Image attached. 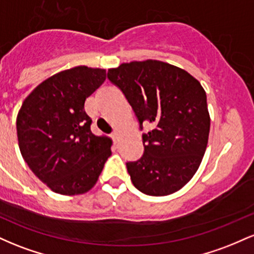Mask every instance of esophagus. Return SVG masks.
Returning <instances> with one entry per match:
<instances>
[{
	"instance_id": "esophagus-1",
	"label": "esophagus",
	"mask_w": 254,
	"mask_h": 254,
	"mask_svg": "<svg viewBox=\"0 0 254 254\" xmlns=\"http://www.w3.org/2000/svg\"><path fill=\"white\" fill-rule=\"evenodd\" d=\"M112 138H113V141L116 142V143H117V142H119V139H121V132H119V131H113L112 132Z\"/></svg>"
}]
</instances>
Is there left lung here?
<instances>
[{
	"instance_id": "left-lung-1",
	"label": "left lung",
	"mask_w": 254,
	"mask_h": 254,
	"mask_svg": "<svg viewBox=\"0 0 254 254\" xmlns=\"http://www.w3.org/2000/svg\"><path fill=\"white\" fill-rule=\"evenodd\" d=\"M132 107L143 133V156L127 162L133 186L149 196L179 191L194 176L205 153L210 116L205 90L191 74L166 62L147 60L109 69Z\"/></svg>"
}]
</instances>
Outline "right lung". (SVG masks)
I'll list each match as a JSON object with an SVG mask.
<instances>
[{
	"mask_svg": "<svg viewBox=\"0 0 254 254\" xmlns=\"http://www.w3.org/2000/svg\"><path fill=\"white\" fill-rule=\"evenodd\" d=\"M106 80V70L78 65L38 84L16 117L19 148L38 179L60 194L75 196L95 185L112 139L90 131L84 101Z\"/></svg>",
	"mask_w": 254,
	"mask_h": 254,
	"instance_id": "add662e5",
	"label": "right lung"
}]
</instances>
